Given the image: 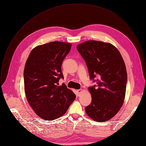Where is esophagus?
Here are the masks:
<instances>
[{"instance_id":"34e87169","label":"esophagus","mask_w":146,"mask_h":146,"mask_svg":"<svg viewBox=\"0 0 146 146\" xmlns=\"http://www.w3.org/2000/svg\"><path fill=\"white\" fill-rule=\"evenodd\" d=\"M77 92H78V94H80V92H81V91H82V90H81V89H80V90H77Z\"/></svg>"}]
</instances>
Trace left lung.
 Listing matches in <instances>:
<instances>
[{
  "mask_svg": "<svg viewBox=\"0 0 146 146\" xmlns=\"http://www.w3.org/2000/svg\"><path fill=\"white\" fill-rule=\"evenodd\" d=\"M77 49L86 61L90 78L97 84L88 88L92 101L86 113L99 122L109 120L119 111L125 96L127 73L123 59L115 46L103 41L88 40Z\"/></svg>",
  "mask_w": 146,
  "mask_h": 146,
  "instance_id": "obj_1",
  "label": "left lung"
}]
</instances>
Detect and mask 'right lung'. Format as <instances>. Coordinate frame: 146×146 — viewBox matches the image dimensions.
<instances>
[{
  "label": "right lung",
  "instance_id": "right-lung-1",
  "mask_svg": "<svg viewBox=\"0 0 146 146\" xmlns=\"http://www.w3.org/2000/svg\"><path fill=\"white\" fill-rule=\"evenodd\" d=\"M72 44L52 41L34 48L25 63L24 79L27 100L35 113L46 120L63 115L76 95L65 84L59 86L64 78L62 62L70 51Z\"/></svg>",
  "mask_w": 146,
  "mask_h": 146
}]
</instances>
